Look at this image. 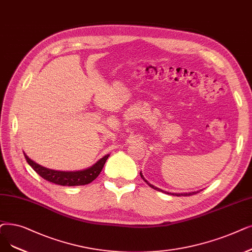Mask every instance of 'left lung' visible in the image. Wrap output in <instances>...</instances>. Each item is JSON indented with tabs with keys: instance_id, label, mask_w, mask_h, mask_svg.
<instances>
[{
	"instance_id": "8db88e82",
	"label": "left lung",
	"mask_w": 252,
	"mask_h": 252,
	"mask_svg": "<svg viewBox=\"0 0 252 252\" xmlns=\"http://www.w3.org/2000/svg\"><path fill=\"white\" fill-rule=\"evenodd\" d=\"M140 175H141V177L143 178V180L145 181V182H147L146 180H145V178L142 176V174L140 173ZM147 184L149 185L150 188H152L153 189H157V190H158V191H161V192H163V193H169V194H172V195H177V196H179V195H191V194H194V193H198L199 191H194V192H189V193H172V192H168V191H163V190H161V189H158V188H156V187H153V185H151L150 183H148L147 182Z\"/></svg>"
}]
</instances>
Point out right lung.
Segmentation results:
<instances>
[{"instance_id":"1","label":"right lung","mask_w":252,"mask_h":252,"mask_svg":"<svg viewBox=\"0 0 252 252\" xmlns=\"http://www.w3.org/2000/svg\"><path fill=\"white\" fill-rule=\"evenodd\" d=\"M108 157L109 156H105L99 161H96L93 167L86 170L76 172H63L42 167L25 155V158L29 165L34 169V171L37 174H39L42 178H44L45 180L52 182L54 184L63 185V187H78V185H85L91 183L100 175Z\"/></svg>"}]
</instances>
